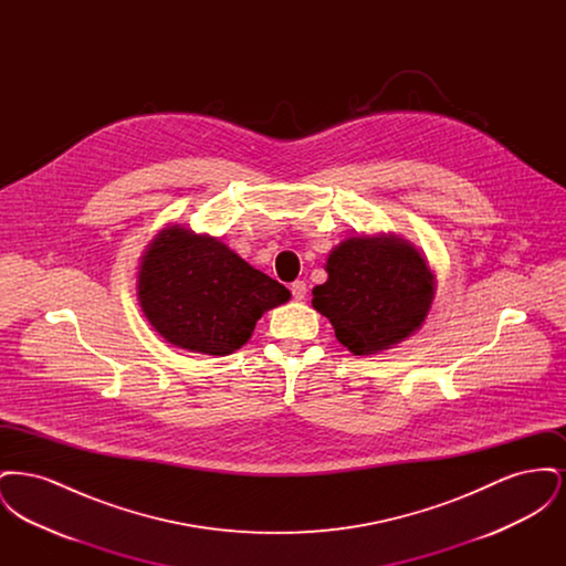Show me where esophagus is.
Listing matches in <instances>:
<instances>
[{
    "label": "esophagus",
    "mask_w": 566,
    "mask_h": 566,
    "mask_svg": "<svg viewBox=\"0 0 566 566\" xmlns=\"http://www.w3.org/2000/svg\"><path fill=\"white\" fill-rule=\"evenodd\" d=\"M291 293H293V298L295 301H303L305 295H307V286H305V282L303 280H296L291 284Z\"/></svg>",
    "instance_id": "obj_1"
}]
</instances>
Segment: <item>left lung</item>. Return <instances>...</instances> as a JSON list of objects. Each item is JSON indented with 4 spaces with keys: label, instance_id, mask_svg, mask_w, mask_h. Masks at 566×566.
I'll return each mask as SVG.
<instances>
[{
    "label": "left lung",
    "instance_id": "8db88e82",
    "mask_svg": "<svg viewBox=\"0 0 566 566\" xmlns=\"http://www.w3.org/2000/svg\"><path fill=\"white\" fill-rule=\"evenodd\" d=\"M328 280L312 305L352 354L388 350L413 335L434 298V275L413 243L397 235H356L326 259Z\"/></svg>",
    "mask_w": 566,
    "mask_h": 566
}]
</instances>
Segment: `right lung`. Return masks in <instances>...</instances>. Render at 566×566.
Listing matches in <instances>:
<instances>
[{"label": "right lung", "instance_id": "add662e5", "mask_svg": "<svg viewBox=\"0 0 566 566\" xmlns=\"http://www.w3.org/2000/svg\"><path fill=\"white\" fill-rule=\"evenodd\" d=\"M291 291L248 265L227 243L165 227L137 271V301L153 328L182 350L227 356Z\"/></svg>", "mask_w": 566, "mask_h": 566}]
</instances>
